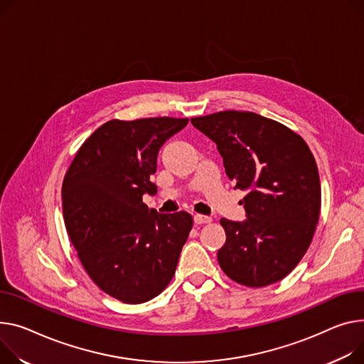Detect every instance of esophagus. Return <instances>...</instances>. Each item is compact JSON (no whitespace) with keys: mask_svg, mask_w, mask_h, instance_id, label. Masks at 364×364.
I'll return each instance as SVG.
<instances>
[{"mask_svg":"<svg viewBox=\"0 0 364 364\" xmlns=\"http://www.w3.org/2000/svg\"><path fill=\"white\" fill-rule=\"evenodd\" d=\"M212 223V218L206 216V215H195V224L202 225V224H210Z\"/></svg>","mask_w":364,"mask_h":364,"instance_id":"34e87169","label":"esophagus"}]
</instances>
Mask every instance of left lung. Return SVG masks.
<instances>
[{
  "instance_id": "obj_1",
  "label": "left lung",
  "mask_w": 364,
  "mask_h": 364,
  "mask_svg": "<svg viewBox=\"0 0 364 364\" xmlns=\"http://www.w3.org/2000/svg\"><path fill=\"white\" fill-rule=\"evenodd\" d=\"M224 159L235 188L247 190V220L223 218L221 269L232 281L266 287L291 272L307 252L321 212L318 165L301 136L249 111H221L191 118Z\"/></svg>"
}]
</instances>
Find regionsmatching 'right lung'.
Returning <instances> with one entry per match:
<instances>
[{"instance_id":"add662e5","label":"right lung","mask_w":364,"mask_h":364,"mask_svg":"<svg viewBox=\"0 0 364 364\" xmlns=\"http://www.w3.org/2000/svg\"><path fill=\"white\" fill-rule=\"evenodd\" d=\"M188 118L111 119L77 151L63 181L67 232L90 279L108 296L139 304L173 279L193 227L190 213H159L143 203L155 195L151 176L162 144Z\"/></svg>"}]
</instances>
